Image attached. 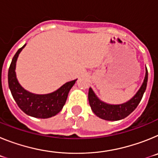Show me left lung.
Masks as SVG:
<instances>
[{
  "mask_svg": "<svg viewBox=\"0 0 158 158\" xmlns=\"http://www.w3.org/2000/svg\"><path fill=\"white\" fill-rule=\"evenodd\" d=\"M148 81V71L146 67V75L142 86L136 94L126 103L110 104L102 101L97 97L92 88L89 90V102L93 113L99 118L108 121H117L126 118L137 107L146 91Z\"/></svg>",
  "mask_w": 158,
  "mask_h": 158,
  "instance_id": "obj_1",
  "label": "left lung"
}]
</instances>
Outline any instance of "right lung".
Returning a JSON list of instances; mask_svg holds the SVG:
<instances>
[{
    "mask_svg": "<svg viewBox=\"0 0 158 158\" xmlns=\"http://www.w3.org/2000/svg\"><path fill=\"white\" fill-rule=\"evenodd\" d=\"M25 46L26 44L19 49L12 58L8 69V87L12 97L23 112L35 118H51L62 109L69 90L77 79L66 82L56 91L47 94H35L27 91L20 85L16 74V61Z\"/></svg>",
    "mask_w": 158,
    "mask_h": 158,
    "instance_id": "right-lung-1",
    "label": "right lung"
}]
</instances>
